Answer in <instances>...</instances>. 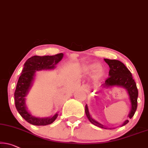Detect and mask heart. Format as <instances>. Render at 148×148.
<instances>
[{
  "label": "heart",
  "mask_w": 148,
  "mask_h": 148,
  "mask_svg": "<svg viewBox=\"0 0 148 148\" xmlns=\"http://www.w3.org/2000/svg\"><path fill=\"white\" fill-rule=\"evenodd\" d=\"M99 71H101V69H99Z\"/></svg>",
  "instance_id": "b5f03b06"
}]
</instances>
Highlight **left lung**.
<instances>
[{
  "label": "left lung",
  "instance_id": "left-lung-1",
  "mask_svg": "<svg viewBox=\"0 0 148 148\" xmlns=\"http://www.w3.org/2000/svg\"><path fill=\"white\" fill-rule=\"evenodd\" d=\"M104 61L106 62V63L108 64L110 69L109 71V76L110 77L106 79L103 84H102V86L108 87L117 85V86L123 87L126 89L128 95H129L130 103H131V110L128 115V117L130 119H132L134 115L135 112L137 110V107H138V90L137 88L136 83L135 82L134 79H133L131 72L123 63H121L118 60L104 59ZM85 114L89 121L93 125L97 126V127L104 128V129H108V127H106V126L92 118L87 104L85 106ZM128 122H129V120L126 119L121 126L126 125Z\"/></svg>",
  "mask_w": 148,
  "mask_h": 148
}]
</instances>
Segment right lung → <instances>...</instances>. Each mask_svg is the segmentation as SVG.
Returning <instances> with one entry per match:
<instances>
[{
    "label": "right lung",
    "instance_id": "1",
    "mask_svg": "<svg viewBox=\"0 0 148 148\" xmlns=\"http://www.w3.org/2000/svg\"><path fill=\"white\" fill-rule=\"evenodd\" d=\"M63 53L53 56H33L27 59L24 64L22 73L19 77L14 92V102L16 110L23 118L29 123L35 125H47L52 123L57 119L58 114L56 113L53 117L40 118L32 115L28 111L25 97L29 93L32 86L36 71L53 69L63 59Z\"/></svg>",
    "mask_w": 148,
    "mask_h": 148
}]
</instances>
